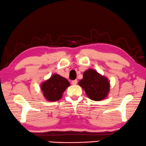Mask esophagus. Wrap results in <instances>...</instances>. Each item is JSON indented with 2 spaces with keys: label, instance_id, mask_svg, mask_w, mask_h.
<instances>
[{
  "label": "esophagus",
  "instance_id": "34e87169",
  "mask_svg": "<svg viewBox=\"0 0 146 146\" xmlns=\"http://www.w3.org/2000/svg\"><path fill=\"white\" fill-rule=\"evenodd\" d=\"M72 85H76L77 84V80H72Z\"/></svg>",
  "mask_w": 146,
  "mask_h": 146
}]
</instances>
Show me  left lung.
I'll return each mask as SVG.
<instances>
[{
	"label": "left lung",
	"instance_id": "left-lung-1",
	"mask_svg": "<svg viewBox=\"0 0 146 146\" xmlns=\"http://www.w3.org/2000/svg\"><path fill=\"white\" fill-rule=\"evenodd\" d=\"M78 85L91 100L95 101L105 98L110 89L108 78L92 69L87 70L83 73V78L78 82Z\"/></svg>",
	"mask_w": 146,
	"mask_h": 146
}]
</instances>
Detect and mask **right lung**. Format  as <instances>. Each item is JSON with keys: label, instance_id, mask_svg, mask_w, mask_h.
<instances>
[{"label": "right lung", "instance_id": "right-lung-1", "mask_svg": "<svg viewBox=\"0 0 146 146\" xmlns=\"http://www.w3.org/2000/svg\"><path fill=\"white\" fill-rule=\"evenodd\" d=\"M70 84L66 78L54 74L49 79L44 82L41 89L46 100L54 102L62 97L63 93Z\"/></svg>", "mask_w": 146, "mask_h": 146}]
</instances>
